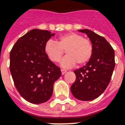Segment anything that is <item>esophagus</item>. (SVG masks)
<instances>
[{"label": "esophagus", "instance_id": "1", "mask_svg": "<svg viewBox=\"0 0 125 125\" xmlns=\"http://www.w3.org/2000/svg\"><path fill=\"white\" fill-rule=\"evenodd\" d=\"M61 72H62V75H63V74H64L65 73L67 72V71H66L65 69H61Z\"/></svg>", "mask_w": 125, "mask_h": 125}]
</instances>
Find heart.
Instances as JSON below:
<instances>
[{"label":"heart","instance_id":"b5f03b06","mask_svg":"<svg viewBox=\"0 0 125 125\" xmlns=\"http://www.w3.org/2000/svg\"><path fill=\"white\" fill-rule=\"evenodd\" d=\"M65 51L67 55L61 62L63 67H72L75 63L81 66L92 58L93 46L90 39L76 33H65L60 35L56 42L50 40L45 44V53L53 62H59Z\"/></svg>","mask_w":125,"mask_h":125}]
</instances>
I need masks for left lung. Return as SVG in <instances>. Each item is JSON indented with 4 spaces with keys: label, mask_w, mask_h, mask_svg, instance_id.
<instances>
[{
    "label": "left lung",
    "mask_w": 125,
    "mask_h": 125,
    "mask_svg": "<svg viewBox=\"0 0 125 125\" xmlns=\"http://www.w3.org/2000/svg\"><path fill=\"white\" fill-rule=\"evenodd\" d=\"M85 33L92 41L93 53L86 65L74 71L76 76L71 90L78 100H94L104 92L111 81L115 67L114 51L106 39L88 29Z\"/></svg>",
    "instance_id": "8db88e82"
}]
</instances>
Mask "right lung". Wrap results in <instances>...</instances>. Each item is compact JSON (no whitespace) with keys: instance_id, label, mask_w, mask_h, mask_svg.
I'll use <instances>...</instances> for the list:
<instances>
[{"instance_id":"right-lung-1","label":"right lung","mask_w":125,"mask_h":125,"mask_svg":"<svg viewBox=\"0 0 125 125\" xmlns=\"http://www.w3.org/2000/svg\"><path fill=\"white\" fill-rule=\"evenodd\" d=\"M54 35L48 30L33 29L21 37L10 51L9 68L16 88L30 103L48 101L62 74L44 51L45 44Z\"/></svg>"}]
</instances>
